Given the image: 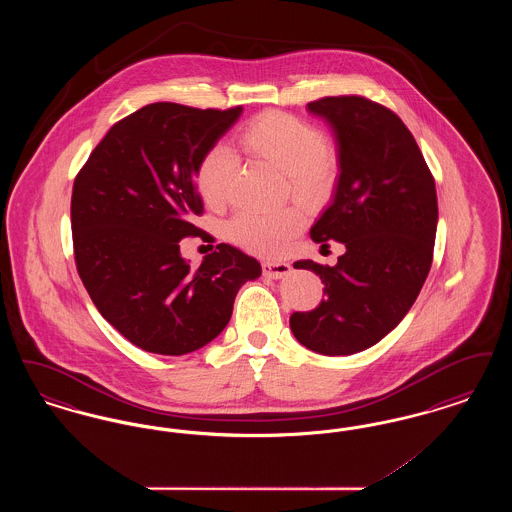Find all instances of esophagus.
<instances>
[{
  "label": "esophagus",
  "mask_w": 512,
  "mask_h": 512,
  "mask_svg": "<svg viewBox=\"0 0 512 512\" xmlns=\"http://www.w3.org/2000/svg\"><path fill=\"white\" fill-rule=\"evenodd\" d=\"M290 270H292V267H290L288 263H270V261L263 263V274H265L267 278H272V280H278V278L288 276Z\"/></svg>",
  "instance_id": "34e87169"
}]
</instances>
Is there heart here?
Instances as JSON below:
<instances>
[{
    "mask_svg": "<svg viewBox=\"0 0 512 512\" xmlns=\"http://www.w3.org/2000/svg\"><path fill=\"white\" fill-rule=\"evenodd\" d=\"M240 144L278 171L286 172L295 197L315 203L330 192L338 176V151L313 122L284 111H265L249 122ZM238 155L224 144H213L195 169V186L209 207H222L238 176ZM305 226L299 207L278 211L242 209L226 226L230 242L263 257H282Z\"/></svg>",
    "mask_w": 512,
    "mask_h": 512,
    "instance_id": "1",
    "label": "heart"
}]
</instances>
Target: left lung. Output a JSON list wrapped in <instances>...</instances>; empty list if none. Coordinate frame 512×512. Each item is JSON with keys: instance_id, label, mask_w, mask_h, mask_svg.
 <instances>
[{"instance_id": "1", "label": "left lung", "mask_w": 512, "mask_h": 512, "mask_svg": "<svg viewBox=\"0 0 512 512\" xmlns=\"http://www.w3.org/2000/svg\"><path fill=\"white\" fill-rule=\"evenodd\" d=\"M330 124L340 178L311 228L345 245L336 267L297 261L320 276L324 299L290 317L295 340L320 355H353L388 336L413 307L432 267L438 195L413 134L388 107L361 96L311 101Z\"/></svg>"}]
</instances>
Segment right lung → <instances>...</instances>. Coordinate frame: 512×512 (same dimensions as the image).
<instances>
[{
    "mask_svg": "<svg viewBox=\"0 0 512 512\" xmlns=\"http://www.w3.org/2000/svg\"><path fill=\"white\" fill-rule=\"evenodd\" d=\"M242 107L151 103L111 126L76 174L74 261L101 317L140 349L186 355L215 340L236 293L261 276L257 259L219 244L199 268L180 240L203 236L195 169Z\"/></svg>",
    "mask_w": 512,
    "mask_h": 512,
    "instance_id": "obj_1",
    "label": "right lung"
}]
</instances>
